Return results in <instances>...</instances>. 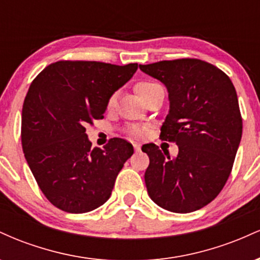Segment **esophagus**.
Wrapping results in <instances>:
<instances>
[{"instance_id":"34e87169","label":"esophagus","mask_w":260,"mask_h":260,"mask_svg":"<svg viewBox=\"0 0 260 260\" xmlns=\"http://www.w3.org/2000/svg\"><path fill=\"white\" fill-rule=\"evenodd\" d=\"M133 147H134V150H136V151H139L140 150V144H139V143L134 142L133 143Z\"/></svg>"}]
</instances>
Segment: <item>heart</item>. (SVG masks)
<instances>
[{
	"label": "heart",
	"instance_id": "1",
	"mask_svg": "<svg viewBox=\"0 0 260 260\" xmlns=\"http://www.w3.org/2000/svg\"><path fill=\"white\" fill-rule=\"evenodd\" d=\"M157 84H155V83H150V82H140L138 84L136 85V91L137 94L139 95L140 98L143 96V95L145 94V92L150 90L151 88H154V86H156ZM116 101H117V92H113L111 96L109 98V100H107V109L111 110L115 107L116 105ZM145 128L144 127H139V126H132L128 129V132H129L132 136H136V137H140L143 136V134L145 133Z\"/></svg>",
	"mask_w": 260,
	"mask_h": 260
}]
</instances>
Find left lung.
Here are the masks:
<instances>
[{
	"label": "left lung",
	"mask_w": 260,
	"mask_h": 260,
	"mask_svg": "<svg viewBox=\"0 0 260 260\" xmlns=\"http://www.w3.org/2000/svg\"><path fill=\"white\" fill-rule=\"evenodd\" d=\"M169 92L170 109L161 139L178 145L171 159L155 144L143 145L149 164L148 194L172 213H192L216 198L225 186L242 137V117L231 79L197 58L140 64Z\"/></svg>",
	"instance_id": "left-lung-1"
}]
</instances>
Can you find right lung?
<instances>
[{
    "label": "right lung",
    "instance_id": "1",
    "mask_svg": "<svg viewBox=\"0 0 260 260\" xmlns=\"http://www.w3.org/2000/svg\"><path fill=\"white\" fill-rule=\"evenodd\" d=\"M138 64L58 61L32 80L22 111V147L43 193L55 207L82 214L103 205L132 156L127 140L91 148L85 126L104 118L107 100Z\"/></svg>",
    "mask_w": 260,
    "mask_h": 260
}]
</instances>
